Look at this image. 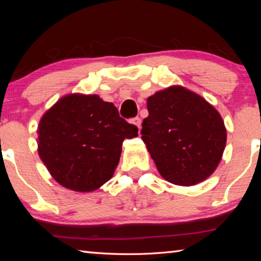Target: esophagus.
Instances as JSON below:
<instances>
[{"mask_svg":"<svg viewBox=\"0 0 261 261\" xmlns=\"http://www.w3.org/2000/svg\"><path fill=\"white\" fill-rule=\"evenodd\" d=\"M131 122L134 123L135 125L138 126V129H140V125H141V120H140L139 117H134V118H132V120H131Z\"/></svg>","mask_w":261,"mask_h":261,"instance_id":"esophagus-1","label":"esophagus"}]
</instances>
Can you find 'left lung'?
I'll use <instances>...</instances> for the list:
<instances>
[{"label": "left lung", "mask_w": 261, "mask_h": 261, "mask_svg": "<svg viewBox=\"0 0 261 261\" xmlns=\"http://www.w3.org/2000/svg\"><path fill=\"white\" fill-rule=\"evenodd\" d=\"M141 139L159 173L176 185H194L216 169L227 132L216 109L193 92L171 86L147 99Z\"/></svg>", "instance_id": "1"}]
</instances>
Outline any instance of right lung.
<instances>
[{
  "label": "right lung",
  "mask_w": 261,
  "mask_h": 261,
  "mask_svg": "<svg viewBox=\"0 0 261 261\" xmlns=\"http://www.w3.org/2000/svg\"><path fill=\"white\" fill-rule=\"evenodd\" d=\"M138 136L112 102L98 95L64 96L38 126V152L50 175L79 192L99 189L112 178L124 139Z\"/></svg>",
  "instance_id": "add662e5"
}]
</instances>
